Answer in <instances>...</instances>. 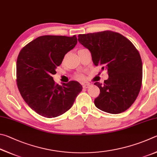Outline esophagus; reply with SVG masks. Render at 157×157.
I'll use <instances>...</instances> for the list:
<instances>
[{
    "instance_id": "obj_1",
    "label": "esophagus",
    "mask_w": 157,
    "mask_h": 157,
    "mask_svg": "<svg viewBox=\"0 0 157 157\" xmlns=\"http://www.w3.org/2000/svg\"><path fill=\"white\" fill-rule=\"evenodd\" d=\"M90 84H85L83 86V87L85 89H86V88H88V87H90Z\"/></svg>"
}]
</instances>
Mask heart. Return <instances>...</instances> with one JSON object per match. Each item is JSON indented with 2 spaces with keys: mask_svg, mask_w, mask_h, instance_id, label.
<instances>
[{
  "mask_svg": "<svg viewBox=\"0 0 157 157\" xmlns=\"http://www.w3.org/2000/svg\"><path fill=\"white\" fill-rule=\"evenodd\" d=\"M81 49H80L79 50H81ZM74 77H75L76 79H77V80H79V81H82V80H83V79H85V76L83 74H76Z\"/></svg>",
  "mask_w": 157,
  "mask_h": 157,
  "instance_id": "obj_1",
  "label": "heart"
}]
</instances>
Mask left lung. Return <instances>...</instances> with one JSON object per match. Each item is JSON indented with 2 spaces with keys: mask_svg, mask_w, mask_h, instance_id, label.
<instances>
[{
  "mask_svg": "<svg viewBox=\"0 0 157 157\" xmlns=\"http://www.w3.org/2000/svg\"><path fill=\"white\" fill-rule=\"evenodd\" d=\"M78 40L91 52L95 65L106 69L109 76L104 83L96 82L100 94L96 107L110 114L125 112L138 97L143 78L142 60L132 43L110 30L79 34Z\"/></svg>",
  "mask_w": 157,
  "mask_h": 157,
  "instance_id": "left-lung-1",
  "label": "left lung"
}]
</instances>
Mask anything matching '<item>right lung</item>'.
<instances>
[{
	"instance_id": "right-lung-1",
	"label": "right lung",
	"mask_w": 157,
	"mask_h": 157,
	"mask_svg": "<svg viewBox=\"0 0 157 157\" xmlns=\"http://www.w3.org/2000/svg\"><path fill=\"white\" fill-rule=\"evenodd\" d=\"M77 43L76 35L41 36L24 47L16 61V83L26 103L40 116L59 117L69 110L82 86L71 81L59 86L52 76Z\"/></svg>"
}]
</instances>
